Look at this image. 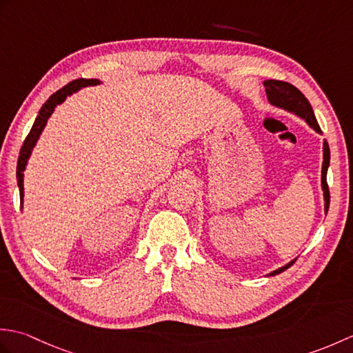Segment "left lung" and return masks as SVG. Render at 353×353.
Masks as SVG:
<instances>
[{
    "label": "left lung",
    "instance_id": "obj_1",
    "mask_svg": "<svg viewBox=\"0 0 353 353\" xmlns=\"http://www.w3.org/2000/svg\"><path fill=\"white\" fill-rule=\"evenodd\" d=\"M265 86V92H267V99L270 104H273L276 108H281L291 112V114H296L297 117H301L308 123L310 127H312L317 133H321L320 125L316 119V115H314V110L311 108L310 101L306 100V97L299 91L296 86H292L291 83H287V81H281V80H265L264 81ZM329 161H331V152H329V145L327 141L325 139L323 142V165H321V190H323V199H325V212L327 214L329 209V200H331V196H329V186L326 182V174H327V167H329ZM296 259H292L288 262L287 265H283L281 268L274 270V272L270 273V276H276L285 270L290 268L292 264H294Z\"/></svg>",
    "mask_w": 353,
    "mask_h": 353
}]
</instances>
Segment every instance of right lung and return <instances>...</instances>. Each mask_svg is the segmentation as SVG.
<instances>
[{"label":"right lung","instance_id":"add662e5","mask_svg":"<svg viewBox=\"0 0 353 353\" xmlns=\"http://www.w3.org/2000/svg\"><path fill=\"white\" fill-rule=\"evenodd\" d=\"M95 85H100V80H97V79H77V80L71 81V83H68L66 86H63L62 89H59L57 92L52 94L50 99L42 104V108L39 110V115L36 117V121L32 127V130H30V133L27 134L24 144H22V147H21L19 157H18L17 181H18V186H19L21 203H22V199H24V171H26V167H27L28 157H30V154H32V150L36 145L37 139H39L43 127L48 121V118L51 117L52 112H54L57 104H61V103L65 101L66 97L71 95L72 92H77L79 89H81V88L95 86Z\"/></svg>","mask_w":353,"mask_h":353}]
</instances>
